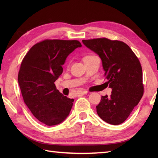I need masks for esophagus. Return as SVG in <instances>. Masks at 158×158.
<instances>
[{"label": "esophagus", "mask_w": 158, "mask_h": 158, "mask_svg": "<svg viewBox=\"0 0 158 158\" xmlns=\"http://www.w3.org/2000/svg\"><path fill=\"white\" fill-rule=\"evenodd\" d=\"M88 94V91H86V90H80L78 92L77 95H78V96H79L80 95H85V94Z\"/></svg>", "instance_id": "esophagus-1"}]
</instances>
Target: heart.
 <instances>
[{"mask_svg":"<svg viewBox=\"0 0 158 158\" xmlns=\"http://www.w3.org/2000/svg\"><path fill=\"white\" fill-rule=\"evenodd\" d=\"M89 56H85V57H84V59H85L86 58H88V57H89Z\"/></svg>","mask_w":158,"mask_h":158,"instance_id":"heart-1","label":"heart"}]
</instances>
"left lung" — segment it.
I'll list each match as a JSON object with an SVG mask.
<instances>
[{
	"mask_svg": "<svg viewBox=\"0 0 158 158\" xmlns=\"http://www.w3.org/2000/svg\"><path fill=\"white\" fill-rule=\"evenodd\" d=\"M82 42L101 58L107 82L112 89L109 97L102 96L96 106L97 113L109 124L120 125L130 115L144 94L140 61L123 41L98 38Z\"/></svg>",
	"mask_w": 158,
	"mask_h": 158,
	"instance_id": "1",
	"label": "left lung"
}]
</instances>
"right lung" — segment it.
I'll return each mask as SVG.
<instances>
[{
    "label": "right lung",
    "instance_id": "1",
    "mask_svg": "<svg viewBox=\"0 0 158 158\" xmlns=\"http://www.w3.org/2000/svg\"><path fill=\"white\" fill-rule=\"evenodd\" d=\"M82 45L77 40H46L33 45L24 56L18 81L23 101L38 121L59 125L69 116L74 99L56 89L66 57Z\"/></svg>",
    "mask_w": 158,
    "mask_h": 158
}]
</instances>
